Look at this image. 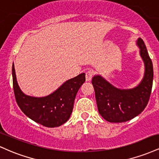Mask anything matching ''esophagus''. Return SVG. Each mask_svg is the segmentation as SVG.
I'll return each instance as SVG.
<instances>
[{"mask_svg":"<svg viewBox=\"0 0 159 159\" xmlns=\"http://www.w3.org/2000/svg\"><path fill=\"white\" fill-rule=\"evenodd\" d=\"M93 77V72L92 70H89L86 72V81H90Z\"/></svg>","mask_w":159,"mask_h":159,"instance_id":"1","label":"esophagus"}]
</instances>
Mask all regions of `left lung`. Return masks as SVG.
Returning <instances> with one entry per match:
<instances>
[{
  "label": "left lung",
  "instance_id": "obj_1",
  "mask_svg": "<svg viewBox=\"0 0 159 159\" xmlns=\"http://www.w3.org/2000/svg\"><path fill=\"white\" fill-rule=\"evenodd\" d=\"M145 66L142 81L132 89L116 88L101 75H95L92 84L98 113L110 123H123L133 119L147 107L152 87L153 66L144 42L137 40Z\"/></svg>",
  "mask_w": 159,
  "mask_h": 159
}]
</instances>
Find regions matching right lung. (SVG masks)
I'll use <instances>...</instances> for the list:
<instances>
[{
  "instance_id": "add662e5",
  "label": "right lung",
  "mask_w": 159,
  "mask_h": 159,
  "mask_svg": "<svg viewBox=\"0 0 159 159\" xmlns=\"http://www.w3.org/2000/svg\"><path fill=\"white\" fill-rule=\"evenodd\" d=\"M12 74L14 94L20 109L36 123L50 128L60 126L69 119L76 94L85 81V74L81 73L66 81L48 96L33 97L25 95L19 88L14 64Z\"/></svg>"
}]
</instances>
